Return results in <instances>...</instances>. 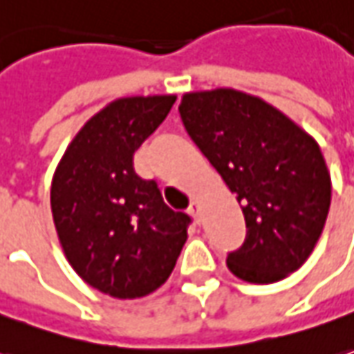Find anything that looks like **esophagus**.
<instances>
[{
	"label": "esophagus",
	"mask_w": 354,
	"mask_h": 354,
	"mask_svg": "<svg viewBox=\"0 0 354 354\" xmlns=\"http://www.w3.org/2000/svg\"><path fill=\"white\" fill-rule=\"evenodd\" d=\"M187 213L192 215V217L196 218V223L199 225V215H201V207H199V203L197 201H192V205L187 209Z\"/></svg>",
	"instance_id": "34e87169"
}]
</instances>
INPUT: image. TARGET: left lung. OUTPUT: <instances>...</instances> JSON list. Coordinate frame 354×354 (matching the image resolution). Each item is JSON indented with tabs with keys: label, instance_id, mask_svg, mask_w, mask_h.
<instances>
[{
	"label": "left lung",
	"instance_id": "8db88e82",
	"mask_svg": "<svg viewBox=\"0 0 354 354\" xmlns=\"http://www.w3.org/2000/svg\"><path fill=\"white\" fill-rule=\"evenodd\" d=\"M178 110L242 205L246 240L228 254V269L258 285L297 271L318 242L331 201L318 143L277 108L234 88L187 93Z\"/></svg>",
	"mask_w": 354,
	"mask_h": 354
}]
</instances>
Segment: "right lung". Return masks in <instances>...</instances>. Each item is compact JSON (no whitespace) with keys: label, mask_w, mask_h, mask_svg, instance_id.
<instances>
[{"label":"right lung","mask_w":354,"mask_h":354,"mask_svg":"<svg viewBox=\"0 0 354 354\" xmlns=\"http://www.w3.org/2000/svg\"><path fill=\"white\" fill-rule=\"evenodd\" d=\"M176 96L118 98L69 143L52 180L59 244L77 275L114 298H141L172 273L192 218L162 201L133 153L168 116Z\"/></svg>","instance_id":"1"}]
</instances>
